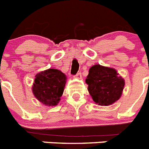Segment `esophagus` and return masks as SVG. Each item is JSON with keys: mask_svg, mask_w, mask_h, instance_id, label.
Segmentation results:
<instances>
[{"mask_svg": "<svg viewBox=\"0 0 149 149\" xmlns=\"http://www.w3.org/2000/svg\"><path fill=\"white\" fill-rule=\"evenodd\" d=\"M81 77H82V76H81V74L80 73V72H79V73H77V74H76V76H75V78H77V79L81 80Z\"/></svg>", "mask_w": 149, "mask_h": 149, "instance_id": "1", "label": "esophagus"}]
</instances>
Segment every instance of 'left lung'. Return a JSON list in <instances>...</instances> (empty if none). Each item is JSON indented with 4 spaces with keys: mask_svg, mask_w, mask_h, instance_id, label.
Instances as JSON below:
<instances>
[{
    "mask_svg": "<svg viewBox=\"0 0 149 149\" xmlns=\"http://www.w3.org/2000/svg\"><path fill=\"white\" fill-rule=\"evenodd\" d=\"M86 83L93 100L102 106L112 105L118 101L125 85L124 78L116 69L100 64L90 67Z\"/></svg>",
    "mask_w": 149,
    "mask_h": 149,
    "instance_id": "8db88e82",
    "label": "left lung"
}]
</instances>
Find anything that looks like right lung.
Here are the masks:
<instances>
[{
    "label": "right lung",
    "instance_id": "1",
    "mask_svg": "<svg viewBox=\"0 0 149 149\" xmlns=\"http://www.w3.org/2000/svg\"><path fill=\"white\" fill-rule=\"evenodd\" d=\"M67 77L58 69L49 68L35 75L32 93L38 101L47 106L58 105L63 94Z\"/></svg>",
    "mask_w": 149,
    "mask_h": 149
}]
</instances>
